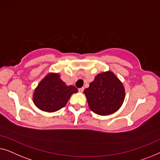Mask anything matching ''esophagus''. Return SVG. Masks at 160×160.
I'll use <instances>...</instances> for the list:
<instances>
[{
	"mask_svg": "<svg viewBox=\"0 0 160 160\" xmlns=\"http://www.w3.org/2000/svg\"><path fill=\"white\" fill-rule=\"evenodd\" d=\"M78 90H79V91L80 92H81V93H82V92H83V91H84V88H79V89H78Z\"/></svg>",
	"mask_w": 160,
	"mask_h": 160,
	"instance_id": "esophagus-1",
	"label": "esophagus"
}]
</instances>
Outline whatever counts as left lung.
<instances>
[{
  "mask_svg": "<svg viewBox=\"0 0 160 160\" xmlns=\"http://www.w3.org/2000/svg\"><path fill=\"white\" fill-rule=\"evenodd\" d=\"M84 93L91 111L102 116L118 111L125 99V88L121 81L112 72L98 74L85 88Z\"/></svg>",
  "mask_w": 160,
  "mask_h": 160,
  "instance_id": "1",
  "label": "left lung"
}]
</instances>
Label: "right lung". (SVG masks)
Segmentation results:
<instances>
[{"mask_svg": "<svg viewBox=\"0 0 160 160\" xmlns=\"http://www.w3.org/2000/svg\"><path fill=\"white\" fill-rule=\"evenodd\" d=\"M77 92V88L67 85L58 73H50L35 88L33 102L42 111L54 112L64 107L71 96Z\"/></svg>", "mask_w": 160, "mask_h": 160, "instance_id": "obj_1", "label": "right lung"}]
</instances>
